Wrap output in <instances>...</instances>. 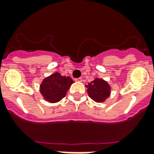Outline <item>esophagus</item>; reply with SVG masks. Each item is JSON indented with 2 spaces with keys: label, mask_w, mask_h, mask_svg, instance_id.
Listing matches in <instances>:
<instances>
[{
  "label": "esophagus",
  "mask_w": 154,
  "mask_h": 154,
  "mask_svg": "<svg viewBox=\"0 0 154 154\" xmlns=\"http://www.w3.org/2000/svg\"><path fill=\"white\" fill-rule=\"evenodd\" d=\"M75 81L77 82H82V77H78V78H75Z\"/></svg>",
  "instance_id": "34e87169"
}]
</instances>
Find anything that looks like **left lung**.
Segmentation results:
<instances>
[{
    "label": "left lung",
    "instance_id": "obj_1",
    "mask_svg": "<svg viewBox=\"0 0 154 154\" xmlns=\"http://www.w3.org/2000/svg\"><path fill=\"white\" fill-rule=\"evenodd\" d=\"M88 94L89 97L97 102H103L109 97L110 86L103 79L96 78L88 85Z\"/></svg>",
    "mask_w": 154,
    "mask_h": 154
}]
</instances>
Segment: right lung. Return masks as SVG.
<instances>
[{"mask_svg":"<svg viewBox=\"0 0 154 154\" xmlns=\"http://www.w3.org/2000/svg\"><path fill=\"white\" fill-rule=\"evenodd\" d=\"M72 83V78L69 77L61 76L60 73L55 72L43 80L40 86L41 94L46 101L57 102L65 97Z\"/></svg>","mask_w":154,"mask_h":154,"instance_id":"add662e5","label":"right lung"}]
</instances>
